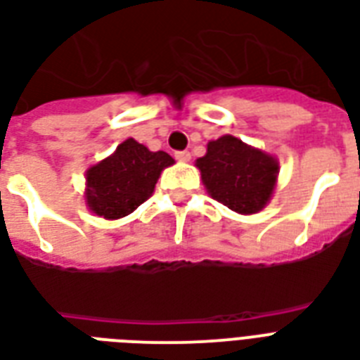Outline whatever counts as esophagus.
I'll list each match as a JSON object with an SVG mask.
<instances>
[{"label":"esophagus","mask_w":360,"mask_h":360,"mask_svg":"<svg viewBox=\"0 0 360 360\" xmlns=\"http://www.w3.org/2000/svg\"><path fill=\"white\" fill-rule=\"evenodd\" d=\"M176 160L184 161V163H186V161L191 160V154H189L188 150H184V152H176Z\"/></svg>","instance_id":"34e87169"}]
</instances>
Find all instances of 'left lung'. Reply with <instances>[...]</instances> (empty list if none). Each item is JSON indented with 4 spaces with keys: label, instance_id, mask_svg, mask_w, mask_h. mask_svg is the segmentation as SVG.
Returning <instances> with one entry per match:
<instances>
[{
    "label": "left lung",
    "instance_id": "left-lung-1",
    "mask_svg": "<svg viewBox=\"0 0 360 360\" xmlns=\"http://www.w3.org/2000/svg\"><path fill=\"white\" fill-rule=\"evenodd\" d=\"M195 165L212 199L244 216L257 214L269 205L280 172L274 155L233 135L208 142L206 154Z\"/></svg>",
    "mask_w": 360,
    "mask_h": 360
}]
</instances>
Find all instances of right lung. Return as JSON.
Masks as SVG:
<instances>
[{"mask_svg":"<svg viewBox=\"0 0 360 360\" xmlns=\"http://www.w3.org/2000/svg\"><path fill=\"white\" fill-rule=\"evenodd\" d=\"M172 163L167 152H150L125 139L114 154L86 171V206L99 218H124L152 197L160 174Z\"/></svg>","mask_w":360,"mask_h":360,"instance_id":"right-lung-1","label":"right lung"}]
</instances>
